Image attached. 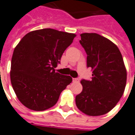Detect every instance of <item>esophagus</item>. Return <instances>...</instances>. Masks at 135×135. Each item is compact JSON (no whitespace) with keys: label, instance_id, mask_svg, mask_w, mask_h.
Instances as JSON below:
<instances>
[{"label":"esophagus","instance_id":"obj_1","mask_svg":"<svg viewBox=\"0 0 135 135\" xmlns=\"http://www.w3.org/2000/svg\"><path fill=\"white\" fill-rule=\"evenodd\" d=\"M73 81L74 82H79V79L78 78H73Z\"/></svg>","mask_w":135,"mask_h":135}]
</instances>
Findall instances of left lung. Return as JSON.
Masks as SVG:
<instances>
[{
  "label": "left lung",
  "instance_id": "obj_1",
  "mask_svg": "<svg viewBox=\"0 0 135 135\" xmlns=\"http://www.w3.org/2000/svg\"><path fill=\"white\" fill-rule=\"evenodd\" d=\"M81 45L87 54V67L92 69L91 80L82 79V91L76 104L83 113L100 116L111 111L123 95L127 71L120 51L110 40L95 33H81Z\"/></svg>",
  "mask_w": 135,
  "mask_h": 135
}]
</instances>
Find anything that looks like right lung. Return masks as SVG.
Here are the masks:
<instances>
[{"instance_id":"right-lung-1","label":"right lung","mask_w":135,"mask_h":135,"mask_svg":"<svg viewBox=\"0 0 135 135\" xmlns=\"http://www.w3.org/2000/svg\"><path fill=\"white\" fill-rule=\"evenodd\" d=\"M76 34L44 28L28 33L13 51L11 81L18 100L27 108L44 111L54 106L72 81L55 68Z\"/></svg>"}]
</instances>
